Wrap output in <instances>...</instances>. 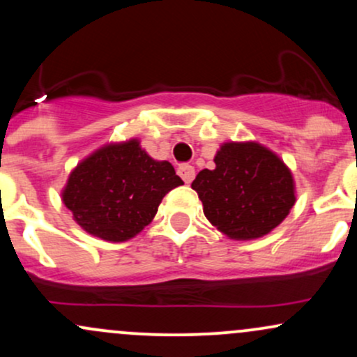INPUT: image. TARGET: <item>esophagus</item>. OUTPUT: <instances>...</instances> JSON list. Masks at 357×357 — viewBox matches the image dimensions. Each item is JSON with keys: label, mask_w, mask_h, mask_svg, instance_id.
<instances>
[{"label": "esophagus", "mask_w": 357, "mask_h": 357, "mask_svg": "<svg viewBox=\"0 0 357 357\" xmlns=\"http://www.w3.org/2000/svg\"><path fill=\"white\" fill-rule=\"evenodd\" d=\"M178 174L181 176L184 183L190 184V183L192 181V179H195V167L190 166V165H183V166H179Z\"/></svg>", "instance_id": "esophagus-1"}]
</instances>
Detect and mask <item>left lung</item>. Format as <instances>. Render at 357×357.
I'll return each instance as SVG.
<instances>
[{
	"instance_id": "8db88e82",
	"label": "left lung",
	"mask_w": 357,
	"mask_h": 357,
	"mask_svg": "<svg viewBox=\"0 0 357 357\" xmlns=\"http://www.w3.org/2000/svg\"><path fill=\"white\" fill-rule=\"evenodd\" d=\"M215 169L199 171L191 188L203 213L230 240H257L275 230L296 203V181L284 159L257 141H228Z\"/></svg>"
}]
</instances>
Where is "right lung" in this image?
Segmentation results:
<instances>
[{
	"instance_id": "obj_1",
	"label": "right lung",
	"mask_w": 357,
	"mask_h": 357,
	"mask_svg": "<svg viewBox=\"0 0 357 357\" xmlns=\"http://www.w3.org/2000/svg\"><path fill=\"white\" fill-rule=\"evenodd\" d=\"M181 184L169 161L153 159L130 137L85 155L68 174L61 202L82 230L117 243L144 230L162 198Z\"/></svg>"
}]
</instances>
